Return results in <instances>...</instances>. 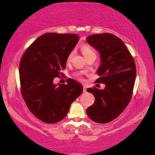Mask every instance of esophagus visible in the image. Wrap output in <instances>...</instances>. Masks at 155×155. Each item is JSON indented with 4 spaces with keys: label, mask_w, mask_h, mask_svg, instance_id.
I'll return each instance as SVG.
<instances>
[{
    "label": "esophagus",
    "mask_w": 155,
    "mask_h": 155,
    "mask_svg": "<svg viewBox=\"0 0 155 155\" xmlns=\"http://www.w3.org/2000/svg\"><path fill=\"white\" fill-rule=\"evenodd\" d=\"M83 92H86V86L85 85L83 86Z\"/></svg>",
    "instance_id": "esophagus-1"
}]
</instances>
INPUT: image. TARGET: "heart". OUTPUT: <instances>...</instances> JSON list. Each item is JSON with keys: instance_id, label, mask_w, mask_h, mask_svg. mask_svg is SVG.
I'll return each mask as SVG.
<instances>
[{"instance_id": "1", "label": "heart", "mask_w": 155, "mask_h": 155, "mask_svg": "<svg viewBox=\"0 0 155 155\" xmlns=\"http://www.w3.org/2000/svg\"><path fill=\"white\" fill-rule=\"evenodd\" d=\"M81 49L82 50V52L83 55H84L86 58H88L90 56H92V55H96V51L90 45H88V44H84L81 46ZM74 55V51H71V52L69 54L67 58V61H70L71 59L73 57ZM78 77H80V74H78Z\"/></svg>"}]
</instances>
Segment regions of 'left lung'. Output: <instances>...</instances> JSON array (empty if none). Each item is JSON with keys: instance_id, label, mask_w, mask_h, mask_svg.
Masks as SVG:
<instances>
[{"instance_id": "1", "label": "left lung", "mask_w": 155, "mask_h": 155, "mask_svg": "<svg viewBox=\"0 0 155 155\" xmlns=\"http://www.w3.org/2000/svg\"><path fill=\"white\" fill-rule=\"evenodd\" d=\"M86 41L100 54L96 82L105 85L104 90L87 89L95 101L86 113L92 121L105 124L118 117L128 105L136 77V64L124 43L115 35L95 34Z\"/></svg>"}]
</instances>
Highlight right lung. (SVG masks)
Returning <instances> with one entry per match:
<instances>
[{
    "mask_svg": "<svg viewBox=\"0 0 155 155\" xmlns=\"http://www.w3.org/2000/svg\"><path fill=\"white\" fill-rule=\"evenodd\" d=\"M79 40L77 34L54 33L41 35L22 55L19 63L21 92L30 111L39 120L54 124L64 118L71 104L82 94L74 80L54 84L62 74L67 58Z\"/></svg>",
    "mask_w": 155,
    "mask_h": 155,
    "instance_id": "1",
    "label": "right lung"
}]
</instances>
